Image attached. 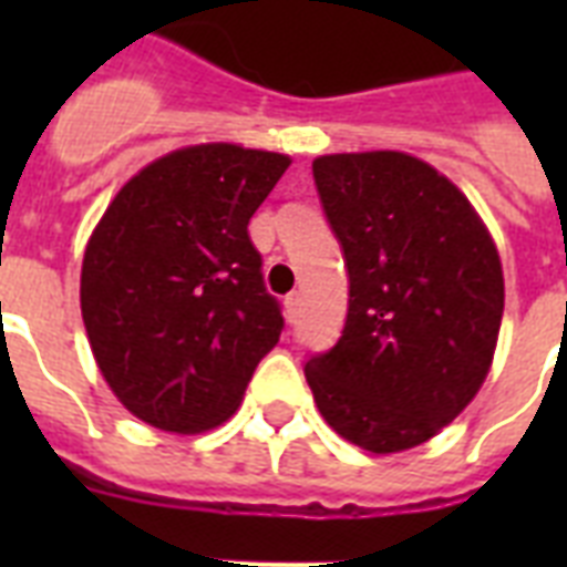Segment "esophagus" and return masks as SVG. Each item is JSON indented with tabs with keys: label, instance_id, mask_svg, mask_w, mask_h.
<instances>
[{
	"label": "esophagus",
	"instance_id": "34e87169",
	"mask_svg": "<svg viewBox=\"0 0 567 567\" xmlns=\"http://www.w3.org/2000/svg\"><path fill=\"white\" fill-rule=\"evenodd\" d=\"M300 306H302L300 293H288V297H285V318H288V323H293V320H297V315H300Z\"/></svg>",
	"mask_w": 567,
	"mask_h": 567
}]
</instances>
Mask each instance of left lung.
<instances>
[{
  "instance_id": "1",
  "label": "left lung",
  "mask_w": 567,
  "mask_h": 567,
  "mask_svg": "<svg viewBox=\"0 0 567 567\" xmlns=\"http://www.w3.org/2000/svg\"><path fill=\"white\" fill-rule=\"evenodd\" d=\"M320 205L350 276L338 344L306 362L323 421L371 453L430 441L476 396L503 267L467 196L405 153L320 155Z\"/></svg>"
}]
</instances>
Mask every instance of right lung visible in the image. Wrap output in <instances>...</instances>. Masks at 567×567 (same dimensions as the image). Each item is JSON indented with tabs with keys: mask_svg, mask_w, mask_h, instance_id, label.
<instances>
[{
	"mask_svg": "<svg viewBox=\"0 0 567 567\" xmlns=\"http://www.w3.org/2000/svg\"><path fill=\"white\" fill-rule=\"evenodd\" d=\"M288 164L235 144L185 146L132 176L93 229L87 341L120 403L155 430L226 421L282 336L247 226Z\"/></svg>",
	"mask_w": 567,
	"mask_h": 567,
	"instance_id": "add662e5",
	"label": "right lung"
}]
</instances>
